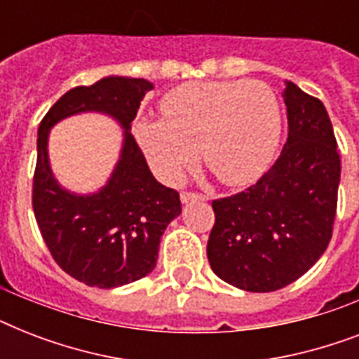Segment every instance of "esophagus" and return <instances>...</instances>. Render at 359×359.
Returning <instances> with one entry per match:
<instances>
[{
	"instance_id": "obj_1",
	"label": "esophagus",
	"mask_w": 359,
	"mask_h": 359,
	"mask_svg": "<svg viewBox=\"0 0 359 359\" xmlns=\"http://www.w3.org/2000/svg\"><path fill=\"white\" fill-rule=\"evenodd\" d=\"M180 201L188 205V203H194V201H207V197L201 196V194H194V191H182L180 194Z\"/></svg>"
}]
</instances>
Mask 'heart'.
<instances>
[{"instance_id": "heart-1", "label": "heart", "mask_w": 359, "mask_h": 359, "mask_svg": "<svg viewBox=\"0 0 359 359\" xmlns=\"http://www.w3.org/2000/svg\"><path fill=\"white\" fill-rule=\"evenodd\" d=\"M160 109L163 119H137L134 134L168 184L196 163L197 147L205 165L227 186L259 179L278 151L279 104L262 81H191L169 91Z\"/></svg>"}]
</instances>
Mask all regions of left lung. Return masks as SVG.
I'll return each mask as SVG.
<instances>
[{"label":"left lung","mask_w":359,"mask_h":359,"mask_svg":"<svg viewBox=\"0 0 359 359\" xmlns=\"http://www.w3.org/2000/svg\"><path fill=\"white\" fill-rule=\"evenodd\" d=\"M289 137L248 190L212 201L207 255L225 283L272 292L304 276L332 238L341 160L324 104L285 81Z\"/></svg>","instance_id":"1"}]
</instances>
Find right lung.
Listing matches in <instances>:
<instances>
[{"label":"right lung","instance_id":"1","mask_svg":"<svg viewBox=\"0 0 359 359\" xmlns=\"http://www.w3.org/2000/svg\"><path fill=\"white\" fill-rule=\"evenodd\" d=\"M152 87L143 78L106 76L65 93L39 126L33 179L36 224L59 266L89 287L114 289L151 273L163 231L182 212L179 194L152 177L130 132ZM91 111L120 123L123 145L109 182L93 194H74L53 177L47 140L59 120Z\"/></svg>","mask_w":359,"mask_h":359}]
</instances>
